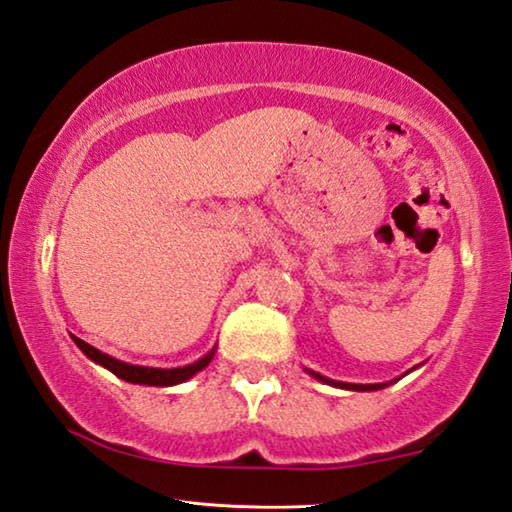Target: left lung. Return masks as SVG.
<instances>
[{
  "instance_id": "8db88e82",
  "label": "left lung",
  "mask_w": 512,
  "mask_h": 512,
  "mask_svg": "<svg viewBox=\"0 0 512 512\" xmlns=\"http://www.w3.org/2000/svg\"><path fill=\"white\" fill-rule=\"evenodd\" d=\"M310 375H315L317 380H321V382H326V384H333V387H342V389H351V391H378V389H384L387 387V382L384 384H346V382H335V380H328V378H324V375H319V373H315V371H308Z\"/></svg>"
}]
</instances>
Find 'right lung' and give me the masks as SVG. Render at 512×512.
Segmentation results:
<instances>
[{"label": "right lung", "mask_w": 512, "mask_h": 512, "mask_svg": "<svg viewBox=\"0 0 512 512\" xmlns=\"http://www.w3.org/2000/svg\"><path fill=\"white\" fill-rule=\"evenodd\" d=\"M71 339H74L76 346L89 357V360L105 366V369L112 371L116 378L132 382V384H148V387H173V384L193 378L197 371H202L204 366L213 360V353H215V351H211L209 355H204L202 360L182 366V369H148V366H134V364H125V362L114 360V357L101 353L98 348L89 346L87 342H83V339H78L74 335H71Z\"/></svg>", "instance_id": "right-lung-1"}]
</instances>
